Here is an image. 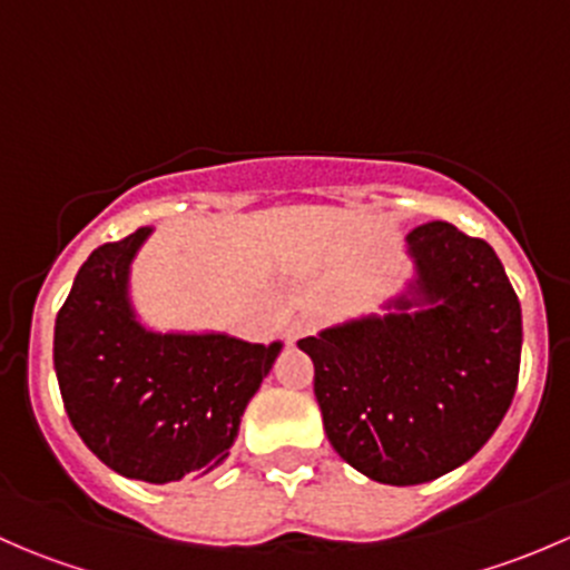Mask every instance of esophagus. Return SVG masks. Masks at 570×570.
Returning <instances> with one entry per match:
<instances>
[{"instance_id": "1", "label": "esophagus", "mask_w": 570, "mask_h": 570, "mask_svg": "<svg viewBox=\"0 0 570 570\" xmlns=\"http://www.w3.org/2000/svg\"><path fill=\"white\" fill-rule=\"evenodd\" d=\"M314 331H317V317H314V314H301V317L292 320L289 331H286V338H289V342H297V338L308 336V333Z\"/></svg>"}]
</instances>
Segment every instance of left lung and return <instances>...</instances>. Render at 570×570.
<instances>
[{
  "label": "left lung",
  "instance_id": "1",
  "mask_svg": "<svg viewBox=\"0 0 570 570\" xmlns=\"http://www.w3.org/2000/svg\"><path fill=\"white\" fill-rule=\"evenodd\" d=\"M413 275L364 314L297 342L327 441L383 485H422L476 455L519 383L521 303L485 239L444 220L405 237Z\"/></svg>",
  "mask_w": 570,
  "mask_h": 570
}]
</instances>
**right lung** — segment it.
I'll list each match as a JSON object with an SVG mask.
<instances>
[{
    "label": "right lung",
    "instance_id": "add662e5",
    "mask_svg": "<svg viewBox=\"0 0 570 570\" xmlns=\"http://www.w3.org/2000/svg\"><path fill=\"white\" fill-rule=\"evenodd\" d=\"M154 228L96 248L55 322V372L79 439L129 480L176 482L228 458L284 342L157 331L131 303V262Z\"/></svg>",
    "mask_w": 570,
    "mask_h": 570
}]
</instances>
